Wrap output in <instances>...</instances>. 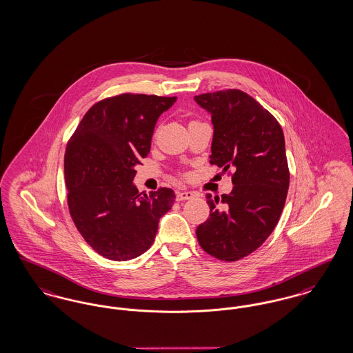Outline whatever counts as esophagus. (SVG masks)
Returning <instances> with one entry per match:
<instances>
[{
  "label": "esophagus",
  "mask_w": 353,
  "mask_h": 353,
  "mask_svg": "<svg viewBox=\"0 0 353 353\" xmlns=\"http://www.w3.org/2000/svg\"><path fill=\"white\" fill-rule=\"evenodd\" d=\"M195 196V194L192 192V191H182V192H178L176 194V201H187V199H191V198H194Z\"/></svg>",
  "instance_id": "1"
}]
</instances>
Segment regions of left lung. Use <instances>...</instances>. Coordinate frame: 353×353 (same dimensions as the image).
<instances>
[{"label": "left lung", "mask_w": 353, "mask_h": 353, "mask_svg": "<svg viewBox=\"0 0 353 353\" xmlns=\"http://www.w3.org/2000/svg\"><path fill=\"white\" fill-rule=\"evenodd\" d=\"M194 99L214 125L210 163L235 170L230 194L215 201L205 195L210 218L196 228V238L211 256L235 261L259 248L284 208L290 185L284 134L275 117L241 90Z\"/></svg>", "instance_id": "left-lung-1"}]
</instances>
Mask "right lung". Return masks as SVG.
<instances>
[{
    "label": "right lung",
    "instance_id": "add662e5",
    "mask_svg": "<svg viewBox=\"0 0 353 353\" xmlns=\"http://www.w3.org/2000/svg\"><path fill=\"white\" fill-rule=\"evenodd\" d=\"M176 97L121 94L95 103L65 152L68 204L75 227L95 252L115 260L146 252L175 194L159 188L141 195L132 183L146 158L157 121Z\"/></svg>",
    "mask_w": 353,
    "mask_h": 353
}]
</instances>
